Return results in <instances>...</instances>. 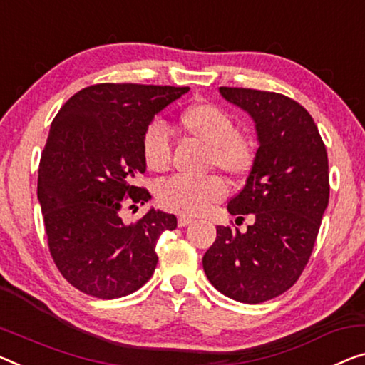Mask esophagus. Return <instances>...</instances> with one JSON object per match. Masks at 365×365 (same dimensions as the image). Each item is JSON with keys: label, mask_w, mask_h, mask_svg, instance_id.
I'll list each match as a JSON object with an SVG mask.
<instances>
[{"label": "esophagus", "mask_w": 365, "mask_h": 365, "mask_svg": "<svg viewBox=\"0 0 365 365\" xmlns=\"http://www.w3.org/2000/svg\"><path fill=\"white\" fill-rule=\"evenodd\" d=\"M192 221H193L192 217H187V216H178V226H180V227L188 226L190 222H192Z\"/></svg>", "instance_id": "1"}]
</instances>
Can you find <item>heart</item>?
<instances>
[{"label":"heart","mask_w":365,"mask_h":365,"mask_svg":"<svg viewBox=\"0 0 365 365\" xmlns=\"http://www.w3.org/2000/svg\"><path fill=\"white\" fill-rule=\"evenodd\" d=\"M180 128L190 138L208 145L206 165L217 167L230 177L239 178L254 164V143L247 135L236 133V123L230 114L211 103H197L180 116ZM143 157L152 172H165L170 165V140L164 126L149 124L143 135ZM226 182L217 175L201 180L173 177L157 192L162 208L178 215L197 216L226 197Z\"/></svg>","instance_id":"obj_1"}]
</instances>
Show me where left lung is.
Instances as JSON below:
<instances>
[{"instance_id":"obj_1","label":"left lung","mask_w":365,"mask_h":365,"mask_svg":"<svg viewBox=\"0 0 365 365\" xmlns=\"http://www.w3.org/2000/svg\"><path fill=\"white\" fill-rule=\"evenodd\" d=\"M230 103L251 114L259 149L246 185L227 211L255 222L241 232L216 227L203 269L216 290L241 303H262L287 292L313 252L329 201L328 154L317 124L292 98L221 86Z\"/></svg>"}]
</instances>
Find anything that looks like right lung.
Wrapping results in <instances>:
<instances>
[{
	"label": "right lung",
	"mask_w": 365,
	"mask_h": 365,
	"mask_svg": "<svg viewBox=\"0 0 365 365\" xmlns=\"http://www.w3.org/2000/svg\"><path fill=\"white\" fill-rule=\"evenodd\" d=\"M188 86L98 83L75 93L53 118L39 164V198L48 251L70 285L113 300L139 290L157 265L155 244L177 217L149 210L134 225L123 206L150 195L144 130Z\"/></svg>",
	"instance_id": "1"
}]
</instances>
